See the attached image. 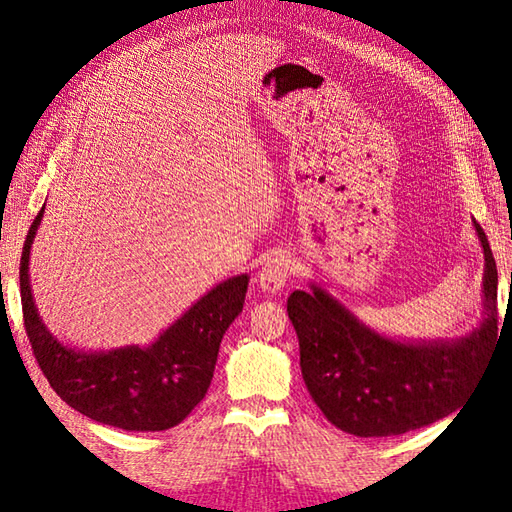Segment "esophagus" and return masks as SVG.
<instances>
[{
  "label": "esophagus",
  "mask_w": 512,
  "mask_h": 512,
  "mask_svg": "<svg viewBox=\"0 0 512 512\" xmlns=\"http://www.w3.org/2000/svg\"><path fill=\"white\" fill-rule=\"evenodd\" d=\"M288 275H290V259L286 255H273L262 266V270H259L257 286L262 288L266 295H275V292H279L286 286Z\"/></svg>",
  "instance_id": "obj_1"
}]
</instances>
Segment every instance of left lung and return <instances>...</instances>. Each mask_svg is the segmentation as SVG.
<instances>
[{"label":"left lung","instance_id":"1","mask_svg":"<svg viewBox=\"0 0 512 512\" xmlns=\"http://www.w3.org/2000/svg\"><path fill=\"white\" fill-rule=\"evenodd\" d=\"M482 321L458 339L411 341L369 328L321 284L288 297L301 374L334 427L358 438L400 436L460 407L497 341V266L482 226Z\"/></svg>","mask_w":512,"mask_h":512}]
</instances>
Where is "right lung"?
<instances>
[{
    "label": "right lung",
    "mask_w": 512,
    "mask_h": 512,
    "mask_svg": "<svg viewBox=\"0 0 512 512\" xmlns=\"http://www.w3.org/2000/svg\"><path fill=\"white\" fill-rule=\"evenodd\" d=\"M43 209L30 224L19 264L26 334L50 387L83 416L125 431H165L189 416L215 372L222 336L244 308L248 275L228 277L149 345L79 350L61 343L39 317L30 288V248Z\"/></svg>",
    "instance_id": "add662e5"
}]
</instances>
